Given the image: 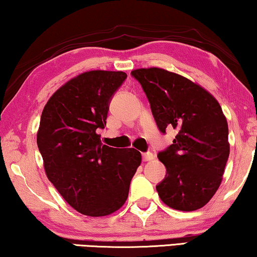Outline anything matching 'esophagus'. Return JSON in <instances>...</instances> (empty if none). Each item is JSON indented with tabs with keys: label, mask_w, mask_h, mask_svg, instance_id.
<instances>
[{
	"label": "esophagus",
	"mask_w": 257,
	"mask_h": 257,
	"mask_svg": "<svg viewBox=\"0 0 257 257\" xmlns=\"http://www.w3.org/2000/svg\"><path fill=\"white\" fill-rule=\"evenodd\" d=\"M143 160L145 162H148V161H152V160H154V155L152 153H144L143 154Z\"/></svg>",
	"instance_id": "34e87169"
}]
</instances>
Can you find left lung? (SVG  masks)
<instances>
[{
  "instance_id": "1",
  "label": "left lung",
  "mask_w": 257,
  "mask_h": 257,
  "mask_svg": "<svg viewBox=\"0 0 257 257\" xmlns=\"http://www.w3.org/2000/svg\"><path fill=\"white\" fill-rule=\"evenodd\" d=\"M150 101L158 127L178 133L158 158L167 168L156 191L174 210L205 206L222 181L229 155L228 125L219 102L202 85L180 74L151 67L131 72Z\"/></svg>"
}]
</instances>
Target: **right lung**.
I'll list each match as a JSON object with an SVG mask.
<instances>
[{
    "label": "right lung",
    "mask_w": 257,
    "mask_h": 257,
    "mask_svg": "<svg viewBox=\"0 0 257 257\" xmlns=\"http://www.w3.org/2000/svg\"><path fill=\"white\" fill-rule=\"evenodd\" d=\"M126 73L89 70L62 84L44 106L37 145L44 169L67 203L88 217H105L124 205L141 163L135 148L102 145L110 99Z\"/></svg>",
    "instance_id": "obj_1"
}]
</instances>
